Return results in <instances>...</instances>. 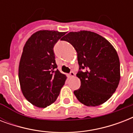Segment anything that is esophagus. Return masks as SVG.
Listing matches in <instances>:
<instances>
[{
  "mask_svg": "<svg viewBox=\"0 0 133 133\" xmlns=\"http://www.w3.org/2000/svg\"><path fill=\"white\" fill-rule=\"evenodd\" d=\"M74 76H75V72H72V71H71L68 74L69 77H74Z\"/></svg>",
  "mask_w": 133,
  "mask_h": 133,
  "instance_id": "34e87169",
  "label": "esophagus"
}]
</instances>
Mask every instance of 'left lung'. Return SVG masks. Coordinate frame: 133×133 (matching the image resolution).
Segmentation results:
<instances>
[{
  "mask_svg": "<svg viewBox=\"0 0 133 133\" xmlns=\"http://www.w3.org/2000/svg\"><path fill=\"white\" fill-rule=\"evenodd\" d=\"M62 41L70 43L77 52V76L80 88L74 94L81 103L97 106L105 103L117 88L120 80L118 54L105 38L95 32H70Z\"/></svg>",
  "mask_w": 133,
  "mask_h": 133,
  "instance_id": "obj_1",
  "label": "left lung"
}]
</instances>
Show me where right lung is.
<instances>
[{
    "label": "right lung",
    "mask_w": 133,
    "mask_h": 133,
    "mask_svg": "<svg viewBox=\"0 0 133 133\" xmlns=\"http://www.w3.org/2000/svg\"><path fill=\"white\" fill-rule=\"evenodd\" d=\"M65 32L41 30L25 44L18 68L22 92L29 102L46 108L57 99L66 76L57 69L54 45Z\"/></svg>",
    "instance_id": "1"
}]
</instances>
